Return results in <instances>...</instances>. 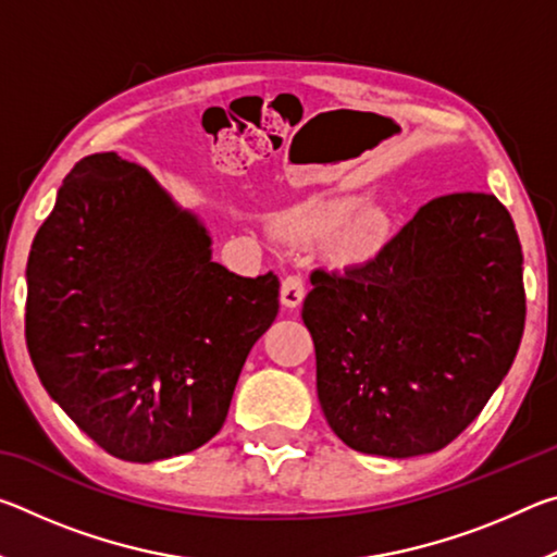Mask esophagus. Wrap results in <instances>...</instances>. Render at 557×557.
<instances>
[{"mask_svg": "<svg viewBox=\"0 0 557 557\" xmlns=\"http://www.w3.org/2000/svg\"><path fill=\"white\" fill-rule=\"evenodd\" d=\"M280 299L287 309H295L301 305V299H305V280H301L299 272H287V275L282 277Z\"/></svg>", "mask_w": 557, "mask_h": 557, "instance_id": "34e87169", "label": "esophagus"}]
</instances>
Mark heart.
Returning a JSON list of instances; mask_svg holds the SVG:
<instances>
[{
	"mask_svg": "<svg viewBox=\"0 0 557 557\" xmlns=\"http://www.w3.org/2000/svg\"><path fill=\"white\" fill-rule=\"evenodd\" d=\"M356 209V201L314 199L282 215L280 228L292 235V238H319V235H329L342 228V225L351 219ZM379 228L381 221L375 219V215L356 219L354 223L346 225L344 245L346 248H363V245H369L375 238Z\"/></svg>",
	"mask_w": 557,
	"mask_h": 557,
	"instance_id": "b5f03b06",
	"label": "heart"
}]
</instances>
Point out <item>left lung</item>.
<instances>
[{"instance_id": "1", "label": "left lung", "mask_w": 557, "mask_h": 557, "mask_svg": "<svg viewBox=\"0 0 557 557\" xmlns=\"http://www.w3.org/2000/svg\"><path fill=\"white\" fill-rule=\"evenodd\" d=\"M309 280L301 319L319 403L336 437L366 455L447 447L484 410L523 336V252L494 194H442L373 258Z\"/></svg>"}]
</instances>
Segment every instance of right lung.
Returning a JSON list of instances; mask_svg holds the SVG:
<instances>
[{
    "label": "right lung",
    "mask_w": 557,
    "mask_h": 557,
    "mask_svg": "<svg viewBox=\"0 0 557 557\" xmlns=\"http://www.w3.org/2000/svg\"><path fill=\"white\" fill-rule=\"evenodd\" d=\"M26 346L44 388L108 455L169 459L223 428L280 309L275 272L211 260L203 225L143 166L83 157L26 262Z\"/></svg>",
    "instance_id": "1"
}]
</instances>
